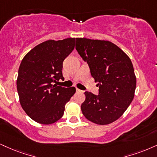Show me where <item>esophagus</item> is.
Segmentation results:
<instances>
[{"label": "esophagus", "instance_id": "1", "mask_svg": "<svg viewBox=\"0 0 157 157\" xmlns=\"http://www.w3.org/2000/svg\"><path fill=\"white\" fill-rule=\"evenodd\" d=\"M76 92H82V91H81L80 90H78V88H76Z\"/></svg>", "mask_w": 157, "mask_h": 157}]
</instances>
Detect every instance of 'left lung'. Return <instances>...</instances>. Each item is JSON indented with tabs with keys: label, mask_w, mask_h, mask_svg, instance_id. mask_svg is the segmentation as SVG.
<instances>
[{
	"label": "left lung",
	"mask_w": 157,
	"mask_h": 157,
	"mask_svg": "<svg viewBox=\"0 0 157 157\" xmlns=\"http://www.w3.org/2000/svg\"><path fill=\"white\" fill-rule=\"evenodd\" d=\"M75 49L86 62L99 94L85 92L82 113L97 124H109L119 119L132 102L136 76L131 59L117 45L103 40L75 38Z\"/></svg>",
	"instance_id": "1"
}]
</instances>
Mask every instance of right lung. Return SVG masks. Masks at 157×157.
<instances>
[{
	"label": "right lung",
	"mask_w": 157,
	"mask_h": 157,
	"mask_svg": "<svg viewBox=\"0 0 157 157\" xmlns=\"http://www.w3.org/2000/svg\"><path fill=\"white\" fill-rule=\"evenodd\" d=\"M75 38L48 40L25 56L18 71L17 87L20 105L33 120L51 124L63 116L65 104L75 92L54 83L63 79V63L75 47Z\"/></svg>",
	"instance_id": "obj_1"
}]
</instances>
